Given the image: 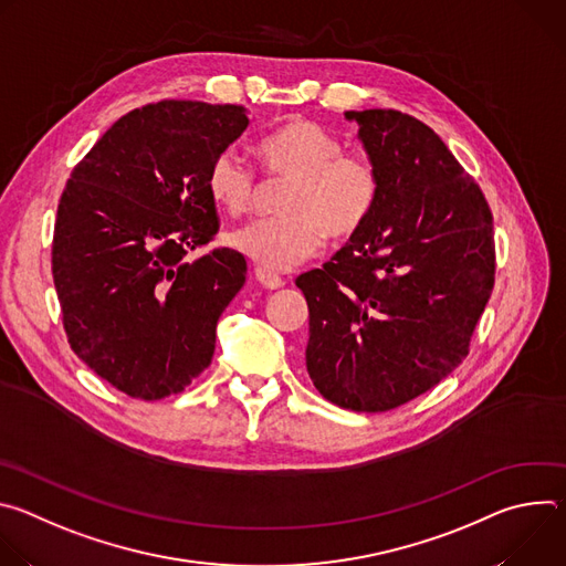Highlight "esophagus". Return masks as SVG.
Instances as JSON below:
<instances>
[{
  "label": "esophagus",
  "mask_w": 566,
  "mask_h": 566,
  "mask_svg": "<svg viewBox=\"0 0 566 566\" xmlns=\"http://www.w3.org/2000/svg\"><path fill=\"white\" fill-rule=\"evenodd\" d=\"M255 277H258V282H260L264 289H271V291L284 286V280H282L280 275L269 273V271H264V269H255Z\"/></svg>",
  "instance_id": "obj_1"
}]
</instances>
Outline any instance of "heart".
<instances>
[{
    "label": "heart",
    "mask_w": 566,
    "mask_h": 566,
    "mask_svg": "<svg viewBox=\"0 0 566 566\" xmlns=\"http://www.w3.org/2000/svg\"><path fill=\"white\" fill-rule=\"evenodd\" d=\"M269 177L291 179L280 210L241 226L228 244L269 273L291 271L313 258L322 239L356 237L380 199V170L374 158L345 151V143L311 120H291L258 143ZM255 170L234 149H221L208 166L206 190L223 212L237 217L253 203Z\"/></svg>",
    "instance_id": "1"
}]
</instances>
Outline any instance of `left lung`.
<instances>
[{"label":"left lung","instance_id":"left-lung-1","mask_svg":"<svg viewBox=\"0 0 566 566\" xmlns=\"http://www.w3.org/2000/svg\"><path fill=\"white\" fill-rule=\"evenodd\" d=\"M380 170L367 226L295 284L306 371L334 406L387 412L468 356L495 286L493 212L446 143L396 109L347 112Z\"/></svg>","mask_w":566,"mask_h":566}]
</instances>
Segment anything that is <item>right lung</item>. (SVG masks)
<instances>
[{
    "instance_id": "1",
    "label": "right lung",
    "mask_w": 566,
    "mask_h": 566,
    "mask_svg": "<svg viewBox=\"0 0 566 566\" xmlns=\"http://www.w3.org/2000/svg\"><path fill=\"white\" fill-rule=\"evenodd\" d=\"M249 127L244 107L160 101L118 118L73 168L51 271L73 354L132 398L158 400L212 360L217 319L247 260L203 249L219 230L210 160Z\"/></svg>"
}]
</instances>
